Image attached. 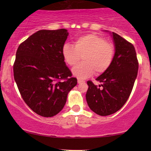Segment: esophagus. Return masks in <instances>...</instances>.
I'll return each mask as SVG.
<instances>
[{
    "label": "esophagus",
    "mask_w": 151,
    "mask_h": 151,
    "mask_svg": "<svg viewBox=\"0 0 151 151\" xmlns=\"http://www.w3.org/2000/svg\"><path fill=\"white\" fill-rule=\"evenodd\" d=\"M84 81H83V80H81L80 79H78V84H81V83H84Z\"/></svg>",
    "instance_id": "obj_1"
}]
</instances>
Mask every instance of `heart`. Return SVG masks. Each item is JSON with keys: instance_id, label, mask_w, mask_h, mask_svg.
I'll return each instance as SVG.
<instances>
[{"instance_id": "obj_1", "label": "heart", "mask_w": 151, "mask_h": 151, "mask_svg": "<svg viewBox=\"0 0 151 151\" xmlns=\"http://www.w3.org/2000/svg\"><path fill=\"white\" fill-rule=\"evenodd\" d=\"M64 60L74 66L82 57L83 63L72 69V73L80 80L89 78L95 72L100 75L112 65L115 55L114 46L96 34L78 37L74 45L65 44L62 49Z\"/></svg>"}]
</instances>
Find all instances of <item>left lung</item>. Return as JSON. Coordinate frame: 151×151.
<instances>
[{
	"mask_svg": "<svg viewBox=\"0 0 151 151\" xmlns=\"http://www.w3.org/2000/svg\"><path fill=\"white\" fill-rule=\"evenodd\" d=\"M110 34L115 46L112 65L96 78L101 82L99 86L87 82L86 94L91 110L101 116L115 113L124 106L131 95L139 67L133 45L116 33Z\"/></svg>",
	"mask_w": 151,
	"mask_h": 151,
	"instance_id": "1",
	"label": "left lung"
}]
</instances>
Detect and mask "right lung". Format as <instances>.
<instances>
[{"instance_id": "right-lung-1", "label": "right lung", "mask_w": 151, "mask_h": 151, "mask_svg": "<svg viewBox=\"0 0 151 151\" xmlns=\"http://www.w3.org/2000/svg\"><path fill=\"white\" fill-rule=\"evenodd\" d=\"M68 35L65 29L38 31L16 51L14 76L18 90L28 106L42 117L61 111L77 84L62 53Z\"/></svg>"}]
</instances>
